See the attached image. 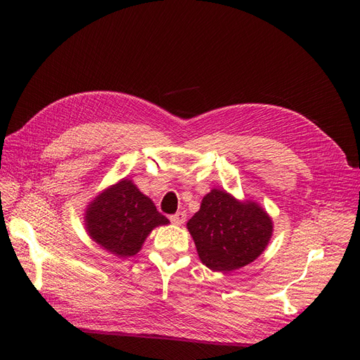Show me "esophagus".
<instances>
[{
    "instance_id": "obj_1",
    "label": "esophagus",
    "mask_w": 360,
    "mask_h": 360,
    "mask_svg": "<svg viewBox=\"0 0 360 360\" xmlns=\"http://www.w3.org/2000/svg\"><path fill=\"white\" fill-rule=\"evenodd\" d=\"M169 221L174 225H181V224H184V221H186V213H184V212H177L176 214L169 216Z\"/></svg>"
}]
</instances>
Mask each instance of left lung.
Listing matches in <instances>:
<instances>
[{
  "instance_id": "obj_1",
  "label": "left lung",
  "mask_w": 360,
  "mask_h": 360,
  "mask_svg": "<svg viewBox=\"0 0 360 360\" xmlns=\"http://www.w3.org/2000/svg\"><path fill=\"white\" fill-rule=\"evenodd\" d=\"M188 230L202 264L214 271H231L263 254L274 224L257 202H242L225 191L213 189L188 221Z\"/></svg>"
}]
</instances>
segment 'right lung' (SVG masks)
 <instances>
[{
	"label": "right lung",
	"instance_id": "right-lung-1",
	"mask_svg": "<svg viewBox=\"0 0 360 360\" xmlns=\"http://www.w3.org/2000/svg\"><path fill=\"white\" fill-rule=\"evenodd\" d=\"M168 222L155 202L127 179L97 195L85 212L86 233L120 258L134 257L151 230Z\"/></svg>",
	"mask_w": 360,
	"mask_h": 360
}]
</instances>
